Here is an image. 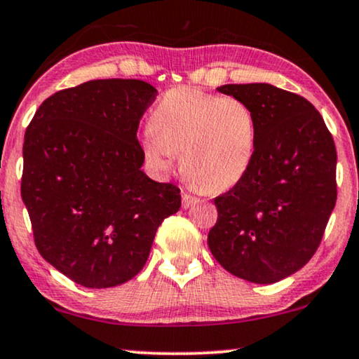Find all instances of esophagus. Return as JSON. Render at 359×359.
I'll list each match as a JSON object with an SVG mask.
<instances>
[{
	"label": "esophagus",
	"instance_id": "1",
	"mask_svg": "<svg viewBox=\"0 0 359 359\" xmlns=\"http://www.w3.org/2000/svg\"><path fill=\"white\" fill-rule=\"evenodd\" d=\"M198 201H199V199L196 196H193V194H188V193L183 194V206L184 208H189L191 204H194V203H198Z\"/></svg>",
	"mask_w": 359,
	"mask_h": 359
}]
</instances>
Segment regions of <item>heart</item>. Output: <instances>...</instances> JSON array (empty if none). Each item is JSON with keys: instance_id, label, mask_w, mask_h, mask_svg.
<instances>
[{"instance_id": "b5f03b06", "label": "heart", "mask_w": 359, "mask_h": 359, "mask_svg": "<svg viewBox=\"0 0 359 359\" xmlns=\"http://www.w3.org/2000/svg\"><path fill=\"white\" fill-rule=\"evenodd\" d=\"M257 147V118L236 97L175 87L158 100L143 135V155L166 170L181 151V170L209 193L231 189L248 173Z\"/></svg>"}]
</instances>
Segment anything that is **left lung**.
Wrapping results in <instances>:
<instances>
[{
  "label": "left lung",
  "mask_w": 359,
  "mask_h": 359,
  "mask_svg": "<svg viewBox=\"0 0 359 359\" xmlns=\"http://www.w3.org/2000/svg\"><path fill=\"white\" fill-rule=\"evenodd\" d=\"M257 118V147L244 178L214 199V259L232 276L276 283L318 249L337 203V148L322 115L304 97L271 83H226Z\"/></svg>",
  "instance_id": "obj_1"
}]
</instances>
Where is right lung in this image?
Masks as SVG:
<instances>
[{"instance_id":"obj_1","label":"right lung","mask_w":359,"mask_h":359,"mask_svg":"<svg viewBox=\"0 0 359 359\" xmlns=\"http://www.w3.org/2000/svg\"><path fill=\"white\" fill-rule=\"evenodd\" d=\"M156 94L137 79L88 81L46 99L26 128L21 198L36 248L79 285L133 278L181 208L175 184L142 171L137 130Z\"/></svg>"}]
</instances>
